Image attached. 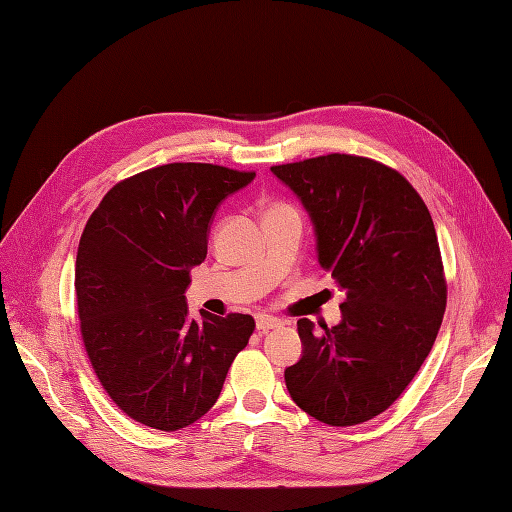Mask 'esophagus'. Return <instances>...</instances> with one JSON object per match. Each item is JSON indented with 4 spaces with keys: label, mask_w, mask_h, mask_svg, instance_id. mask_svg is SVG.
<instances>
[{
    "label": "esophagus",
    "mask_w": 512,
    "mask_h": 512,
    "mask_svg": "<svg viewBox=\"0 0 512 512\" xmlns=\"http://www.w3.org/2000/svg\"><path fill=\"white\" fill-rule=\"evenodd\" d=\"M282 320L280 318H273V316H267V314H260V316H256V329H258V333H267V331H271V329H277V327H282Z\"/></svg>",
    "instance_id": "esophagus-1"
}]
</instances>
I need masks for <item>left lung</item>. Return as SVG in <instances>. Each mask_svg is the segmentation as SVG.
Returning a JSON list of instances; mask_svg holds the SVG:
<instances>
[{"label": "left lung", "mask_w": 512, "mask_h": 512, "mask_svg": "<svg viewBox=\"0 0 512 512\" xmlns=\"http://www.w3.org/2000/svg\"><path fill=\"white\" fill-rule=\"evenodd\" d=\"M271 173L301 200L320 267L346 290L335 327L297 322L303 354L284 371L288 393L320 423H365L406 391L440 331L446 282L429 209L369 158L331 153Z\"/></svg>", "instance_id": "1"}]
</instances>
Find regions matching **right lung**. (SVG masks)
<instances>
[{"mask_svg":"<svg viewBox=\"0 0 512 512\" xmlns=\"http://www.w3.org/2000/svg\"><path fill=\"white\" fill-rule=\"evenodd\" d=\"M256 173L175 162L117 183L83 230L76 305L104 391L134 421L177 431L218 401L254 318H192L185 290L222 200Z\"/></svg>","mask_w":512,"mask_h":512,"instance_id":"obj_1","label":"right lung"}]
</instances>
